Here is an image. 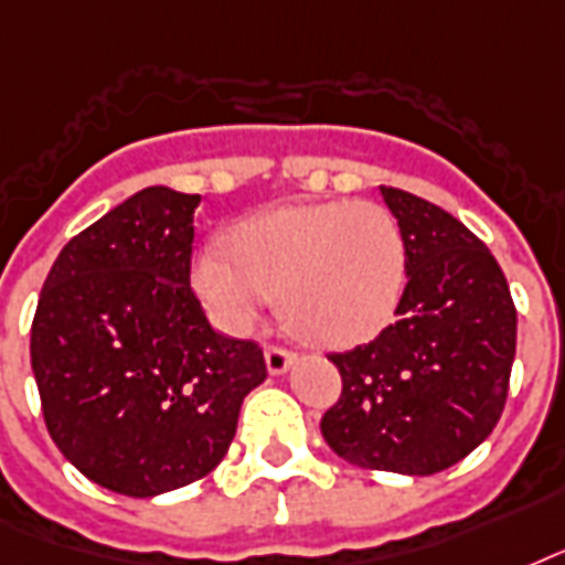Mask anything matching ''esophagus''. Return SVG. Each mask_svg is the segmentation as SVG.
Here are the masks:
<instances>
[{"mask_svg":"<svg viewBox=\"0 0 565 565\" xmlns=\"http://www.w3.org/2000/svg\"><path fill=\"white\" fill-rule=\"evenodd\" d=\"M297 360L295 351H288L282 344H268V351H265V362H268L270 374H286L288 365Z\"/></svg>","mask_w":565,"mask_h":565,"instance_id":"esophagus-1","label":"esophagus"}]
</instances>
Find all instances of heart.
Returning a JSON list of instances; mask_svg holds the SVG:
<instances>
[{
	"instance_id": "1",
	"label": "heart",
	"mask_w": 565,
	"mask_h": 565,
	"mask_svg": "<svg viewBox=\"0 0 565 565\" xmlns=\"http://www.w3.org/2000/svg\"><path fill=\"white\" fill-rule=\"evenodd\" d=\"M406 253L397 221L371 200L282 205L209 244L194 282L221 327L247 332L270 297L309 342L351 344L392 318Z\"/></svg>"
}]
</instances>
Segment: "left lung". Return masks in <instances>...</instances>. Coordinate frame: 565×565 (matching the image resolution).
Here are the masks:
<instances>
[{
  "label": "left lung",
  "instance_id": "8db88e82",
  "mask_svg": "<svg viewBox=\"0 0 565 565\" xmlns=\"http://www.w3.org/2000/svg\"><path fill=\"white\" fill-rule=\"evenodd\" d=\"M380 194L401 226L406 286L395 323L330 353L342 395L321 433L360 469L436 475L469 457L504 413L515 306L469 226L401 188L380 185Z\"/></svg>",
  "mask_w": 565,
  "mask_h": 565
}]
</instances>
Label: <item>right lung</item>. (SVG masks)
<instances>
[{
	"instance_id": "obj_1",
	"label": "right lung",
	"mask_w": 565,
	"mask_h": 565,
	"mask_svg": "<svg viewBox=\"0 0 565 565\" xmlns=\"http://www.w3.org/2000/svg\"><path fill=\"white\" fill-rule=\"evenodd\" d=\"M196 203L143 188L73 235L32 321L52 441L87 480L129 498L205 478L268 377L259 344L214 332L191 288Z\"/></svg>"
}]
</instances>
